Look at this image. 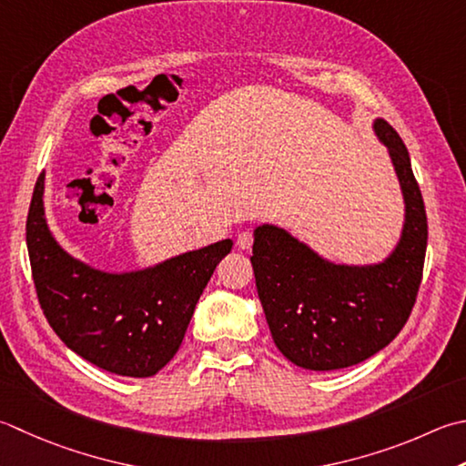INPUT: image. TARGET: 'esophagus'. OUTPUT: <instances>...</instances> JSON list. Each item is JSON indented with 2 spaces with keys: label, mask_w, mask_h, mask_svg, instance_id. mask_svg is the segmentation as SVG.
<instances>
[{
  "label": "esophagus",
  "mask_w": 466,
  "mask_h": 466,
  "mask_svg": "<svg viewBox=\"0 0 466 466\" xmlns=\"http://www.w3.org/2000/svg\"><path fill=\"white\" fill-rule=\"evenodd\" d=\"M252 242H254V236H252V232H240L238 236H236V246H238L240 250H248L250 246H252Z\"/></svg>",
  "instance_id": "esophagus-1"
}]
</instances>
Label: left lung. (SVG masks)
I'll list each match as a JSON object with an SVG mask.
<instances>
[{
	"label": "left lung",
	"mask_w": 466,
	"mask_h": 466,
	"mask_svg": "<svg viewBox=\"0 0 466 466\" xmlns=\"http://www.w3.org/2000/svg\"><path fill=\"white\" fill-rule=\"evenodd\" d=\"M373 129L390 149L406 202L398 248L376 267L325 262L277 226L254 232L252 268L272 339L295 366L350 368L384 350L402 331L422 282L428 222L410 155L394 127Z\"/></svg>",
	"instance_id": "1"
}]
</instances>
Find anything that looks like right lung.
<instances>
[{
    "instance_id": "add662e5",
    "label": "right lung",
    "mask_w": 466,
    "mask_h": 466,
    "mask_svg": "<svg viewBox=\"0 0 466 466\" xmlns=\"http://www.w3.org/2000/svg\"><path fill=\"white\" fill-rule=\"evenodd\" d=\"M44 173L25 220L32 279L44 317L68 348L127 378L155 376L177 353L199 295L232 240L129 275H108L68 257L46 226Z\"/></svg>"
}]
</instances>
